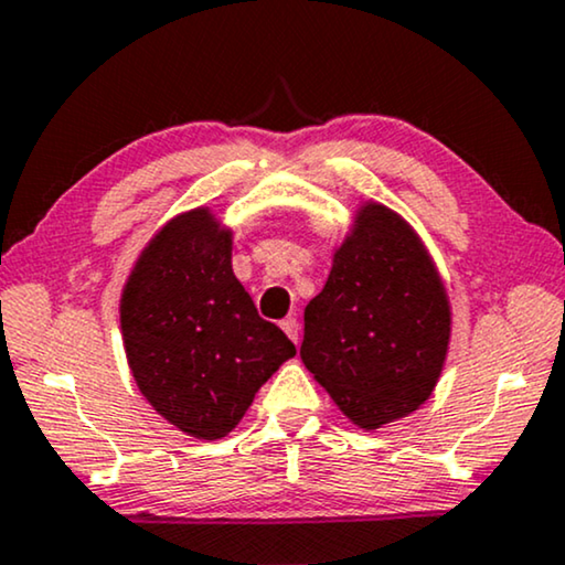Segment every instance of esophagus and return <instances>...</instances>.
I'll return each mask as SVG.
<instances>
[{
    "instance_id": "esophagus-1",
    "label": "esophagus",
    "mask_w": 565,
    "mask_h": 565,
    "mask_svg": "<svg viewBox=\"0 0 565 565\" xmlns=\"http://www.w3.org/2000/svg\"><path fill=\"white\" fill-rule=\"evenodd\" d=\"M281 330L291 338V341L299 343V322H297V318H287V320H281Z\"/></svg>"
}]
</instances>
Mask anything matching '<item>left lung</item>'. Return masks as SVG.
<instances>
[{"mask_svg":"<svg viewBox=\"0 0 565 565\" xmlns=\"http://www.w3.org/2000/svg\"><path fill=\"white\" fill-rule=\"evenodd\" d=\"M452 312L431 255L408 222L364 204L305 307L299 349L312 377L359 428H380L428 401L445 366Z\"/></svg>","mask_w":565,"mask_h":565,"instance_id":"left-lung-1","label":"left lung"}]
</instances>
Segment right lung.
<instances>
[{
    "mask_svg": "<svg viewBox=\"0 0 565 565\" xmlns=\"http://www.w3.org/2000/svg\"><path fill=\"white\" fill-rule=\"evenodd\" d=\"M120 333L141 395L195 439H222L297 353L232 274V232L206 206L170 220L134 263Z\"/></svg>",
    "mask_w": 565,
    "mask_h": 565,
    "instance_id": "obj_1",
    "label": "right lung"
}]
</instances>
